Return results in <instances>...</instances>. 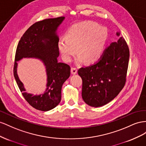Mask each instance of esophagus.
<instances>
[{
  "mask_svg": "<svg viewBox=\"0 0 146 146\" xmlns=\"http://www.w3.org/2000/svg\"><path fill=\"white\" fill-rule=\"evenodd\" d=\"M78 72V70H77V68H72V69H71V73H72V74H76Z\"/></svg>",
  "mask_w": 146,
  "mask_h": 146,
  "instance_id": "34e87169",
  "label": "esophagus"
}]
</instances>
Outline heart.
Instances as JSON below:
<instances>
[{
  "instance_id": "b5f03b06",
  "label": "heart",
  "mask_w": 146,
  "mask_h": 146,
  "mask_svg": "<svg viewBox=\"0 0 146 146\" xmlns=\"http://www.w3.org/2000/svg\"><path fill=\"white\" fill-rule=\"evenodd\" d=\"M108 38L106 29L92 22L77 23L66 33V38L58 41V49L65 62H69L77 52L76 63L84 60L87 64L97 62L101 57Z\"/></svg>"
}]
</instances>
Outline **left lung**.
<instances>
[{
    "label": "left lung",
    "instance_id": "obj_1",
    "mask_svg": "<svg viewBox=\"0 0 146 146\" xmlns=\"http://www.w3.org/2000/svg\"><path fill=\"white\" fill-rule=\"evenodd\" d=\"M116 35L119 36L120 33ZM129 57L126 41L120 37L105 49L97 62L79 69L82 80V97L86 104L102 106L117 96L125 84Z\"/></svg>",
    "mask_w": 146,
    "mask_h": 146
}]
</instances>
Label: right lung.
<instances>
[{
	"instance_id": "obj_1",
	"label": "right lung",
	"mask_w": 146,
	"mask_h": 146,
	"mask_svg": "<svg viewBox=\"0 0 146 146\" xmlns=\"http://www.w3.org/2000/svg\"><path fill=\"white\" fill-rule=\"evenodd\" d=\"M64 19L65 17L61 16L35 23L24 33L16 49L13 69L15 80L29 105L40 111H48L59 105L62 85L70 76V66L57 60L59 38L57 31ZM23 58L40 59L45 66L47 82L43 94L34 95L25 92L17 73V62Z\"/></svg>"
}]
</instances>
